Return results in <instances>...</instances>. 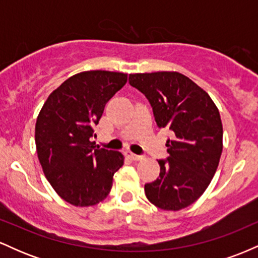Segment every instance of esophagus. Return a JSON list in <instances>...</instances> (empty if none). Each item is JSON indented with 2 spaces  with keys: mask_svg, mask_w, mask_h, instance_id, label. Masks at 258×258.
Instances as JSON below:
<instances>
[{
  "mask_svg": "<svg viewBox=\"0 0 258 258\" xmlns=\"http://www.w3.org/2000/svg\"><path fill=\"white\" fill-rule=\"evenodd\" d=\"M128 158L133 160V161H139V160L143 159V156L137 155V154H133V153H128Z\"/></svg>",
  "mask_w": 258,
  "mask_h": 258,
  "instance_id": "esophagus-1",
  "label": "esophagus"
}]
</instances>
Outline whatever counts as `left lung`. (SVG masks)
<instances>
[{"label":"left lung","instance_id":"left-lung-1","mask_svg":"<svg viewBox=\"0 0 258 258\" xmlns=\"http://www.w3.org/2000/svg\"><path fill=\"white\" fill-rule=\"evenodd\" d=\"M130 85L147 97L159 128L167 127L168 156L160 174L144 185L148 200L167 211L191 205L206 190L222 154L223 128L217 106L203 88L179 73L131 74Z\"/></svg>","mask_w":258,"mask_h":258}]
</instances>
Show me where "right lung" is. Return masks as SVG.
I'll use <instances>...</instances> for the list:
<instances>
[{
    "instance_id": "obj_1",
    "label": "right lung",
    "mask_w": 258,
    "mask_h": 258,
    "mask_svg": "<svg viewBox=\"0 0 258 258\" xmlns=\"http://www.w3.org/2000/svg\"><path fill=\"white\" fill-rule=\"evenodd\" d=\"M126 82L122 73L76 74L49 94L38 114L35 142L44 176L74 206L104 200L112 176L123 165L122 154L94 147L92 137L105 104Z\"/></svg>"
}]
</instances>
